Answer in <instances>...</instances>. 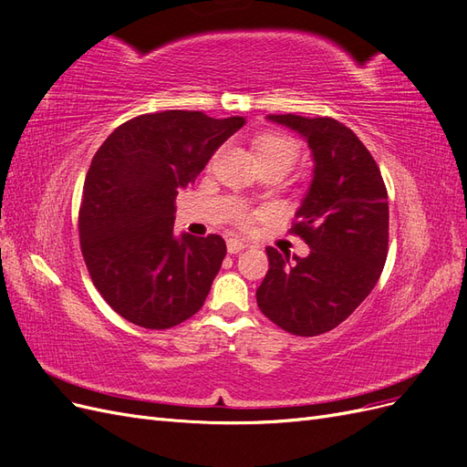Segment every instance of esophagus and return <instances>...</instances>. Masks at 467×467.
<instances>
[{
	"instance_id": "esophagus-1",
	"label": "esophagus",
	"mask_w": 467,
	"mask_h": 467,
	"mask_svg": "<svg viewBox=\"0 0 467 467\" xmlns=\"http://www.w3.org/2000/svg\"><path fill=\"white\" fill-rule=\"evenodd\" d=\"M247 247V244L244 242V239H239V237H230L228 239V253H239V251H244Z\"/></svg>"
}]
</instances>
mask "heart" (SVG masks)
Listing matches in <instances>:
<instances>
[{
	"label": "heart",
	"instance_id": "1",
	"mask_svg": "<svg viewBox=\"0 0 467 467\" xmlns=\"http://www.w3.org/2000/svg\"><path fill=\"white\" fill-rule=\"evenodd\" d=\"M255 153L257 161H275L290 169L296 160H298V144L292 138L282 134H263L255 140ZM239 222L249 223L251 216L247 212L239 214Z\"/></svg>",
	"mask_w": 467,
	"mask_h": 467
}]
</instances>
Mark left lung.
Here are the masks:
<instances>
[{
	"label": "left lung",
	"mask_w": 467,
	"mask_h": 467,
	"mask_svg": "<svg viewBox=\"0 0 467 467\" xmlns=\"http://www.w3.org/2000/svg\"><path fill=\"white\" fill-rule=\"evenodd\" d=\"M266 120L298 132L312 151V182L292 228L312 251L290 261L266 247L257 304L280 329L316 337L345 321L376 286L388 257V191L370 151L345 124L298 115Z\"/></svg>",
	"instance_id": "8db88e82"
}]
</instances>
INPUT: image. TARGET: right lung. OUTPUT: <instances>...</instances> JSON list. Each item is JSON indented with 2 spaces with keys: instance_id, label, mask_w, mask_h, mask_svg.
Listing matches in <instances>:
<instances>
[{
  "instance_id": "obj_1",
  "label": "right lung",
  "mask_w": 467,
  "mask_h": 467,
  "mask_svg": "<svg viewBox=\"0 0 467 467\" xmlns=\"http://www.w3.org/2000/svg\"><path fill=\"white\" fill-rule=\"evenodd\" d=\"M245 124L199 110L136 117L97 150L83 185L79 242L93 285L119 316L169 329L202 307L225 257L220 235L173 234L175 196Z\"/></svg>"
}]
</instances>
